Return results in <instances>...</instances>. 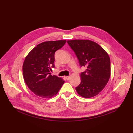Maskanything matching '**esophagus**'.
Masks as SVG:
<instances>
[{
  "mask_svg": "<svg viewBox=\"0 0 133 133\" xmlns=\"http://www.w3.org/2000/svg\"><path fill=\"white\" fill-rule=\"evenodd\" d=\"M64 78L66 79L67 81H68V80H69V79H70V76H65Z\"/></svg>",
  "mask_w": 133,
  "mask_h": 133,
  "instance_id": "1",
  "label": "esophagus"
}]
</instances>
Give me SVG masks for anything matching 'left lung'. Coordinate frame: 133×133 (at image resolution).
I'll use <instances>...</instances> for the list:
<instances>
[{"label": "left lung", "instance_id": "obj_1", "mask_svg": "<svg viewBox=\"0 0 133 133\" xmlns=\"http://www.w3.org/2000/svg\"><path fill=\"white\" fill-rule=\"evenodd\" d=\"M79 62L86 67L81 73V83L76 87L82 97L91 98L99 94L108 82L110 76V59L102 47L90 40L67 41Z\"/></svg>", "mask_w": 133, "mask_h": 133}]
</instances>
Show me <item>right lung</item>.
I'll use <instances>...</instances> for the list:
<instances>
[{
	"instance_id": "right-lung-1",
	"label": "right lung",
	"mask_w": 133,
	"mask_h": 133,
	"mask_svg": "<svg viewBox=\"0 0 133 133\" xmlns=\"http://www.w3.org/2000/svg\"><path fill=\"white\" fill-rule=\"evenodd\" d=\"M66 40L47 41L38 44L25 58L23 65L24 80L30 90L44 98L57 94L64 83L62 78L51 75L54 54L66 43Z\"/></svg>"
}]
</instances>
